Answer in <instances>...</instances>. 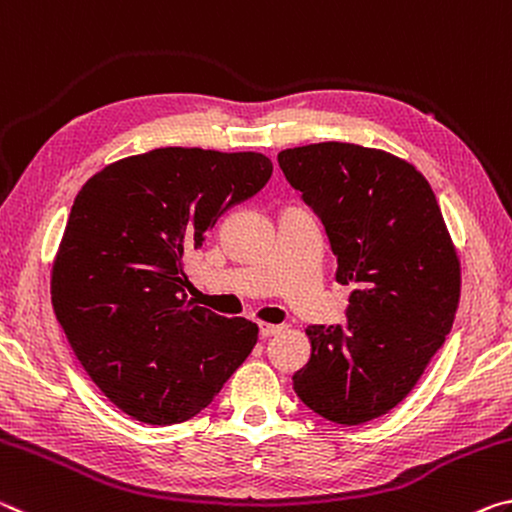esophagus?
<instances>
[{
    "label": "esophagus",
    "mask_w": 512,
    "mask_h": 512,
    "mask_svg": "<svg viewBox=\"0 0 512 512\" xmlns=\"http://www.w3.org/2000/svg\"><path fill=\"white\" fill-rule=\"evenodd\" d=\"M258 331H261V338H272L281 331L279 324H258Z\"/></svg>",
    "instance_id": "1"
}]
</instances>
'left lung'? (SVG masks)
Returning a JSON list of instances; mask_svg holds the SVG:
<instances>
[{"label":"left lung","mask_w":512,"mask_h":512,"mask_svg":"<svg viewBox=\"0 0 512 512\" xmlns=\"http://www.w3.org/2000/svg\"><path fill=\"white\" fill-rule=\"evenodd\" d=\"M279 167L324 224L335 281L354 286L345 324L306 329L292 388L324 420L370 422L413 390L454 324L460 267L438 199L410 163L351 142L286 149Z\"/></svg>","instance_id":"obj_1"}]
</instances>
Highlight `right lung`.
Here are the masks:
<instances>
[{"mask_svg": "<svg viewBox=\"0 0 512 512\" xmlns=\"http://www.w3.org/2000/svg\"><path fill=\"white\" fill-rule=\"evenodd\" d=\"M270 177L263 154L165 147L104 167L74 199L54 313L83 370L133 420H190L254 349V322L188 301L183 265Z\"/></svg>", "mask_w": 512, "mask_h": 512, "instance_id": "1", "label": "right lung"}]
</instances>
